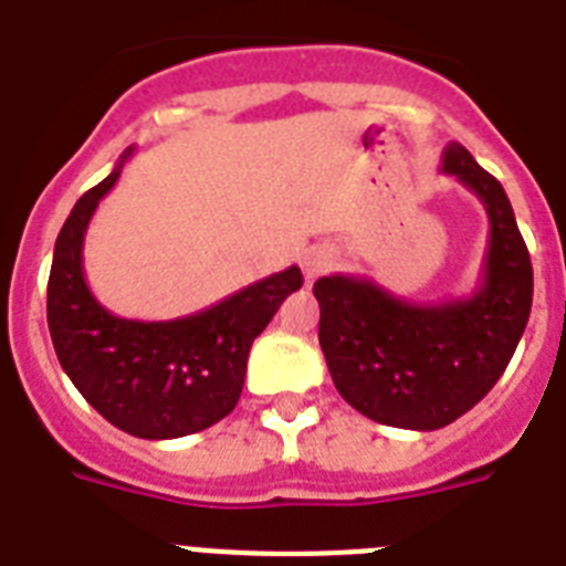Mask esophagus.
<instances>
[{
    "mask_svg": "<svg viewBox=\"0 0 566 566\" xmlns=\"http://www.w3.org/2000/svg\"><path fill=\"white\" fill-rule=\"evenodd\" d=\"M326 265H329V256L324 251H310V254L303 256V274L310 280H315L317 274H324Z\"/></svg>",
    "mask_w": 566,
    "mask_h": 566,
    "instance_id": "obj_1",
    "label": "esophagus"
}]
</instances>
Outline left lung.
<instances>
[{
    "label": "left lung",
    "mask_w": 566,
    "mask_h": 566,
    "mask_svg": "<svg viewBox=\"0 0 566 566\" xmlns=\"http://www.w3.org/2000/svg\"><path fill=\"white\" fill-rule=\"evenodd\" d=\"M442 172L489 213L478 292L433 306L408 303L367 277L315 283L317 340L338 394L373 422L437 431L471 410L503 376L532 310V263L503 185L451 142Z\"/></svg>",
    "instance_id": "1"
}]
</instances>
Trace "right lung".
Segmentation results:
<instances>
[{"instance_id":"obj_1","label":"right lung","mask_w":566,"mask_h":566,"mask_svg":"<svg viewBox=\"0 0 566 566\" xmlns=\"http://www.w3.org/2000/svg\"><path fill=\"white\" fill-rule=\"evenodd\" d=\"M129 156L133 147L77 199L60 228L49 277V333L65 376L106 422L142 440H176L237 408L251 344L280 303L303 286V274L292 265L172 321L112 315L83 277V237Z\"/></svg>"}]
</instances>
